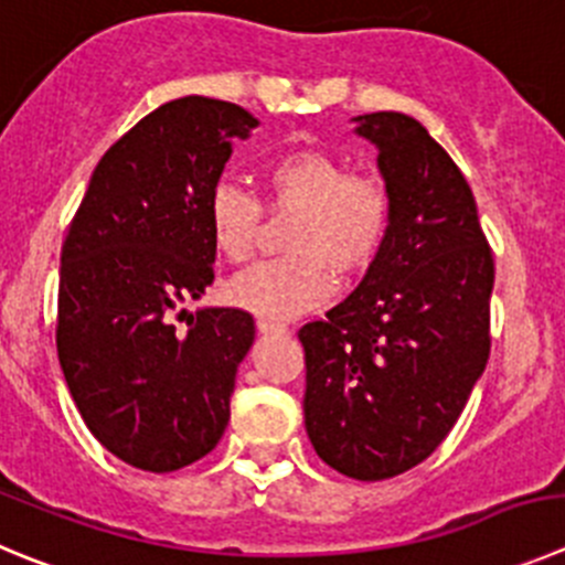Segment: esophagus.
I'll list each match as a JSON object with an SVG mask.
<instances>
[{
    "instance_id": "obj_1",
    "label": "esophagus",
    "mask_w": 565,
    "mask_h": 565,
    "mask_svg": "<svg viewBox=\"0 0 565 565\" xmlns=\"http://www.w3.org/2000/svg\"><path fill=\"white\" fill-rule=\"evenodd\" d=\"M256 329L262 331V334H287V326L276 323V320H267V318H258Z\"/></svg>"
}]
</instances>
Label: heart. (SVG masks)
I'll use <instances>...</instances> for the list:
<instances>
[{
    "mask_svg": "<svg viewBox=\"0 0 565 565\" xmlns=\"http://www.w3.org/2000/svg\"><path fill=\"white\" fill-rule=\"evenodd\" d=\"M267 203L295 211L287 234L292 256L262 262L228 284L236 307L267 320H289L323 303L340 276H356L382 250L393 217L390 192L379 178L348 172L318 147L278 152L262 170ZM211 245L231 265L253 256L262 203L236 183H217L205 205Z\"/></svg>",
    "mask_w": 565,
    "mask_h": 565,
    "instance_id": "heart-1",
    "label": "heart"
}]
</instances>
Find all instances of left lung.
Returning a JSON list of instances; mask_svg holds the SVG:
<instances>
[{
    "label": "left lung",
    "mask_w": 565,
    "mask_h": 565,
    "mask_svg": "<svg viewBox=\"0 0 565 565\" xmlns=\"http://www.w3.org/2000/svg\"><path fill=\"white\" fill-rule=\"evenodd\" d=\"M354 122L379 150L387 239L360 287L298 340L315 451L345 477L379 482L446 440L482 376L493 253L460 167L418 119L379 110Z\"/></svg>",
    "instance_id": "obj_1"
}]
</instances>
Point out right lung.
I'll return each instance as SVG.
<instances>
[{
  "label": "right lung",
  "mask_w": 565,
  "mask_h": 565,
  "mask_svg": "<svg viewBox=\"0 0 565 565\" xmlns=\"http://www.w3.org/2000/svg\"><path fill=\"white\" fill-rule=\"evenodd\" d=\"M256 125L223 99L163 103L99 158L63 242L55 340L68 393L105 449L141 471L192 466L228 426L256 326L242 309L181 307L214 281L205 205L231 139Z\"/></svg>",
  "instance_id": "obj_1"
}]
</instances>
